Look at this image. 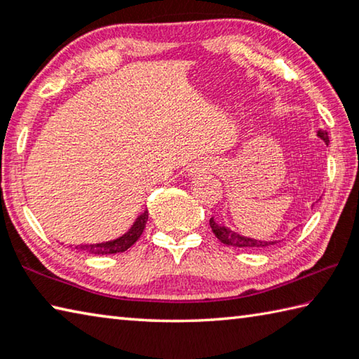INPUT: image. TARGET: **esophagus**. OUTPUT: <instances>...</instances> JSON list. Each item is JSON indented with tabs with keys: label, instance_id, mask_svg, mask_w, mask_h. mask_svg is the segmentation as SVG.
<instances>
[{
	"label": "esophagus",
	"instance_id": "obj_1",
	"mask_svg": "<svg viewBox=\"0 0 359 359\" xmlns=\"http://www.w3.org/2000/svg\"><path fill=\"white\" fill-rule=\"evenodd\" d=\"M205 169H208V168H205ZM199 171H204V169H199Z\"/></svg>",
	"mask_w": 359,
	"mask_h": 359
}]
</instances>
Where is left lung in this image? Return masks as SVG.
Masks as SVG:
<instances>
[{"label": "left lung", "mask_w": 359, "mask_h": 359, "mask_svg": "<svg viewBox=\"0 0 359 359\" xmlns=\"http://www.w3.org/2000/svg\"><path fill=\"white\" fill-rule=\"evenodd\" d=\"M317 136L323 141L326 145L330 144V137H327L326 131H318ZM210 228L214 231V234L217 236V239L222 242L224 245L229 247H239V248H252V250H258V248H266L277 244L280 241H263V239H255V238H248V236L236 233L224 224H218L215 222V217L210 218Z\"/></svg>", "instance_id": "1"}]
</instances>
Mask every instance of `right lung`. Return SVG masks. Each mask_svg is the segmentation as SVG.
<instances>
[{
	"label": "right lung",
	"mask_w": 359,
	"mask_h": 359,
	"mask_svg": "<svg viewBox=\"0 0 359 359\" xmlns=\"http://www.w3.org/2000/svg\"><path fill=\"white\" fill-rule=\"evenodd\" d=\"M147 220H149V210H144L137 215L135 223L131 224V228L126 231L125 234L118 236L117 239L98 242V244H82V245H76V248H79V250H82V252H87L90 255L121 253V252L128 250V248L135 244L139 238H141Z\"/></svg>",
	"instance_id": "obj_1"
}]
</instances>
